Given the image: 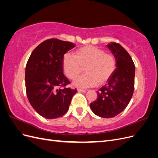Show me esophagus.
<instances>
[{"mask_svg": "<svg viewBox=\"0 0 158 158\" xmlns=\"http://www.w3.org/2000/svg\"><path fill=\"white\" fill-rule=\"evenodd\" d=\"M78 92H86V90H85V89H80V88H78Z\"/></svg>", "mask_w": 158, "mask_h": 158, "instance_id": "1", "label": "esophagus"}]
</instances>
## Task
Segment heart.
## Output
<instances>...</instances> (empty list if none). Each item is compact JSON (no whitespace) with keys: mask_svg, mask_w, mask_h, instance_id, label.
Returning a JSON list of instances; mask_svg holds the SVG:
<instances>
[{"mask_svg":"<svg viewBox=\"0 0 158 158\" xmlns=\"http://www.w3.org/2000/svg\"><path fill=\"white\" fill-rule=\"evenodd\" d=\"M63 65L66 75L70 79L75 78L84 69L86 73L76 78L73 84L77 87L88 88L98 82H106L115 69V60L112 55L103 49L85 46L76 51L74 56L65 55Z\"/></svg>","mask_w":158,"mask_h":158,"instance_id":"1","label":"heart"}]
</instances>
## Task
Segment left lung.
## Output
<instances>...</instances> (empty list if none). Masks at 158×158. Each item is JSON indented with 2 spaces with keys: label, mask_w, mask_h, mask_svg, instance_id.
Segmentation results:
<instances>
[{
  "label": "left lung",
  "mask_w": 158,
  "mask_h": 158,
  "mask_svg": "<svg viewBox=\"0 0 158 158\" xmlns=\"http://www.w3.org/2000/svg\"><path fill=\"white\" fill-rule=\"evenodd\" d=\"M116 60V69L107 83L98 92V98L89 106L103 118H112L124 111L134 92L135 66L128 52L117 43L107 45Z\"/></svg>",
  "instance_id": "1"
}]
</instances>
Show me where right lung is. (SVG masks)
Instances as JSON below:
<instances>
[{
    "instance_id": "obj_1",
    "label": "right lung",
    "mask_w": 158,
    "mask_h": 158,
    "mask_svg": "<svg viewBox=\"0 0 158 158\" xmlns=\"http://www.w3.org/2000/svg\"><path fill=\"white\" fill-rule=\"evenodd\" d=\"M75 45L58 39L44 41L33 51L26 67V89L32 107L43 117H60L67 112L76 89L66 88L64 55Z\"/></svg>"
}]
</instances>
